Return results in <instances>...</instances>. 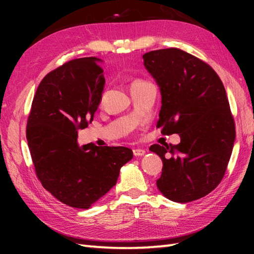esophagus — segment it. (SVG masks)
Returning <instances> with one entry per match:
<instances>
[{"mask_svg":"<svg viewBox=\"0 0 254 254\" xmlns=\"http://www.w3.org/2000/svg\"><path fill=\"white\" fill-rule=\"evenodd\" d=\"M145 153H146V150L143 149V148H134L133 149L134 156H143Z\"/></svg>","mask_w":254,"mask_h":254,"instance_id":"34e87169","label":"esophagus"}]
</instances>
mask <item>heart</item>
<instances>
[{
  "label": "heart",
  "mask_w": 254,
  "mask_h": 254,
  "mask_svg": "<svg viewBox=\"0 0 254 254\" xmlns=\"http://www.w3.org/2000/svg\"><path fill=\"white\" fill-rule=\"evenodd\" d=\"M146 83H148V82H146V80H144V79H142V78H135L132 82V85H131V87L132 88H134V87H137V86H141V85H144V84H146Z\"/></svg>",
  "instance_id": "1"
}]
</instances>
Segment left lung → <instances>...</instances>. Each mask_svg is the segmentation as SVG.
Instances as JSON below:
<instances>
[{
    "label": "left lung",
    "instance_id": "obj_1",
    "mask_svg": "<svg viewBox=\"0 0 254 254\" xmlns=\"http://www.w3.org/2000/svg\"><path fill=\"white\" fill-rule=\"evenodd\" d=\"M143 59L160 88L157 127L164 135L181 138L178 145L149 147L163 160L156 183L171 201H195L219 185L233 152L236 128L225 87L207 63L178 48L150 51Z\"/></svg>",
    "mask_w": 254,
    "mask_h": 254
}]
</instances>
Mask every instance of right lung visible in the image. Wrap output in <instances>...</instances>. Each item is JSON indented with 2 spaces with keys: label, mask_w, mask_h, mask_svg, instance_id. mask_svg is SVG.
<instances>
[{
  "label": "right lung",
  "mask_w": 254,
  "mask_h": 254,
  "mask_svg": "<svg viewBox=\"0 0 254 254\" xmlns=\"http://www.w3.org/2000/svg\"><path fill=\"white\" fill-rule=\"evenodd\" d=\"M99 59L71 60L48 73L38 86L26 137L37 178L59 201L89 208L116 186L130 148L77 144L88 127L105 86Z\"/></svg>",
  "instance_id": "right-lung-1"
}]
</instances>
